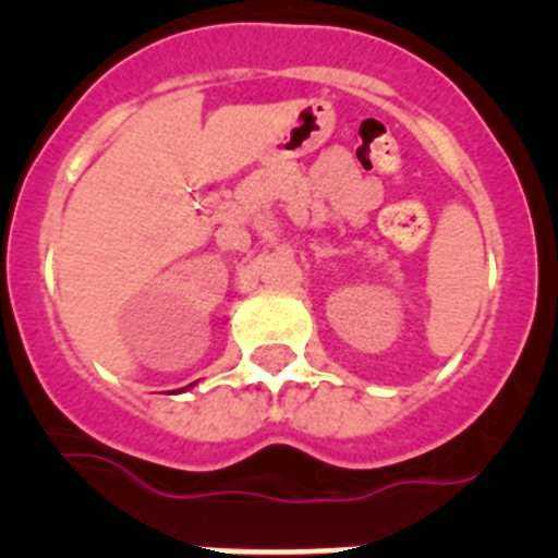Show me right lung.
<instances>
[{
  "label": "right lung",
  "mask_w": 558,
  "mask_h": 558,
  "mask_svg": "<svg viewBox=\"0 0 558 558\" xmlns=\"http://www.w3.org/2000/svg\"><path fill=\"white\" fill-rule=\"evenodd\" d=\"M186 388H190V386H186Z\"/></svg>",
  "instance_id": "obj_1"
}]
</instances>
